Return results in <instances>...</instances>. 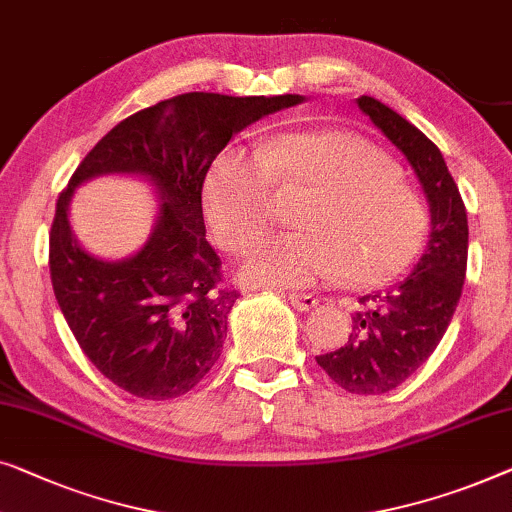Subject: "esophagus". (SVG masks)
Segmentation results:
<instances>
[{
  "mask_svg": "<svg viewBox=\"0 0 512 512\" xmlns=\"http://www.w3.org/2000/svg\"><path fill=\"white\" fill-rule=\"evenodd\" d=\"M288 300H291L293 309H298V311H311L318 307V300L314 298V295H307V293H291L288 295Z\"/></svg>",
  "mask_w": 512,
  "mask_h": 512,
  "instance_id": "34e87169",
  "label": "esophagus"
}]
</instances>
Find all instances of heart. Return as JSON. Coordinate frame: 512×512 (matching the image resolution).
Segmentation results:
<instances>
[{"label": "heart", "mask_w": 512, "mask_h": 512, "mask_svg": "<svg viewBox=\"0 0 512 512\" xmlns=\"http://www.w3.org/2000/svg\"><path fill=\"white\" fill-rule=\"evenodd\" d=\"M274 189L311 191L295 226L258 240L240 263L256 286L305 288L344 279L372 288L404 274L425 247L427 205L395 164L348 131H302L270 140L261 152L224 147L207 168L203 207L228 251L261 235Z\"/></svg>", "instance_id": "b5f03b06"}]
</instances>
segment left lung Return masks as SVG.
<instances>
[{
	"mask_svg": "<svg viewBox=\"0 0 512 512\" xmlns=\"http://www.w3.org/2000/svg\"><path fill=\"white\" fill-rule=\"evenodd\" d=\"M358 108L416 170L432 217L425 254L409 277L360 298L348 342L316 358L353 395H383L409 379L446 335L466 277L469 224L439 147L372 96H360Z\"/></svg>",
	"mask_w": 512,
	"mask_h": 512,
	"instance_id": "obj_1",
	"label": "left lung"
}]
</instances>
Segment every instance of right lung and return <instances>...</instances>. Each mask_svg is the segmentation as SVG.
<instances>
[{"mask_svg": "<svg viewBox=\"0 0 512 512\" xmlns=\"http://www.w3.org/2000/svg\"><path fill=\"white\" fill-rule=\"evenodd\" d=\"M302 101L177 94L122 120L80 161L50 228V279L73 337L108 381L159 402L189 392L219 360L240 293L221 284L205 240L207 168L235 133ZM101 174L143 176L160 201L151 238L120 262L90 255L68 224L72 191Z\"/></svg>", "mask_w": 512, "mask_h": 512, "instance_id": "right-lung-1", "label": "right lung"}]
</instances>
